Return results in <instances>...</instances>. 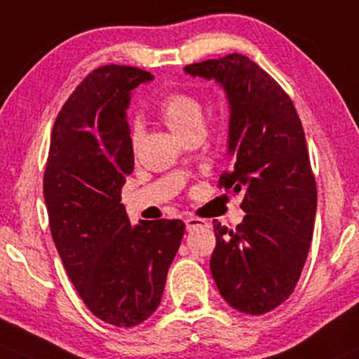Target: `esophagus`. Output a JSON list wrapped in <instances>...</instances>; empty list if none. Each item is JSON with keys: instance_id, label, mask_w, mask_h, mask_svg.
<instances>
[{"instance_id": "esophagus-1", "label": "esophagus", "mask_w": 359, "mask_h": 359, "mask_svg": "<svg viewBox=\"0 0 359 359\" xmlns=\"http://www.w3.org/2000/svg\"><path fill=\"white\" fill-rule=\"evenodd\" d=\"M184 224H187V230H195V228L207 226L205 221L198 219V217H187V219H184Z\"/></svg>"}]
</instances>
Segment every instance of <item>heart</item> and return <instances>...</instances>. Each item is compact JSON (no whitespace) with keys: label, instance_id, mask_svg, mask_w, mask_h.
Listing matches in <instances>:
<instances>
[{"label":"heart","instance_id":"heart-1","mask_svg":"<svg viewBox=\"0 0 359 359\" xmlns=\"http://www.w3.org/2000/svg\"><path fill=\"white\" fill-rule=\"evenodd\" d=\"M158 114L168 124L171 131L176 135H183L188 129L194 128L195 124H202V105L197 98L188 93H169L158 102ZM138 142V128L133 129L131 133V145Z\"/></svg>","mask_w":359,"mask_h":359}]
</instances>
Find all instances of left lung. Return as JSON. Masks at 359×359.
I'll return each instance as SVG.
<instances>
[{
    "mask_svg": "<svg viewBox=\"0 0 359 359\" xmlns=\"http://www.w3.org/2000/svg\"><path fill=\"white\" fill-rule=\"evenodd\" d=\"M212 79L230 103L231 171L219 187L242 194L243 221L214 223L210 273L236 311L264 315L290 297L299 282L316 216V181L304 129L278 83L245 55L231 53L184 67Z\"/></svg>",
    "mask_w": 359,
    "mask_h": 359,
    "instance_id": "1",
    "label": "left lung"
}]
</instances>
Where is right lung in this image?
Here are the masks:
<instances>
[{
  "label": "right lung",
  "instance_id": "obj_1",
  "mask_svg": "<svg viewBox=\"0 0 359 359\" xmlns=\"http://www.w3.org/2000/svg\"><path fill=\"white\" fill-rule=\"evenodd\" d=\"M154 76L129 65L88 74L51 131L43 194L64 268L91 313L114 327L152 316L184 233L181 219L131 226L121 204L135 169L128 110L131 91Z\"/></svg>",
  "mask_w": 359,
  "mask_h": 359
}]
</instances>
